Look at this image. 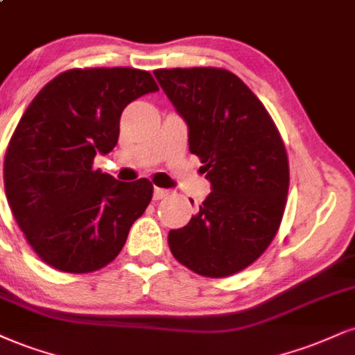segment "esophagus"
<instances>
[{
  "mask_svg": "<svg viewBox=\"0 0 355 355\" xmlns=\"http://www.w3.org/2000/svg\"><path fill=\"white\" fill-rule=\"evenodd\" d=\"M168 193H170L168 190L160 189V187H155V189H153V198H155V200H162V198H165V196L168 195Z\"/></svg>",
  "mask_w": 355,
  "mask_h": 355,
  "instance_id": "esophagus-1",
  "label": "esophagus"
}]
</instances>
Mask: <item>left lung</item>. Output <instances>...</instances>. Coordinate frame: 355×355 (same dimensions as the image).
I'll return each instance as SVG.
<instances>
[{"label": "left lung", "instance_id": "8db88e82", "mask_svg": "<svg viewBox=\"0 0 355 355\" xmlns=\"http://www.w3.org/2000/svg\"><path fill=\"white\" fill-rule=\"evenodd\" d=\"M189 125L190 152L211 193L189 225L170 230L173 258L196 275L226 277L254 263L279 230L289 164L276 123L233 72L221 67L153 71Z\"/></svg>", "mask_w": 355, "mask_h": 355}]
</instances>
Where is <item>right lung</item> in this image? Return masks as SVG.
Here are the masks:
<instances>
[{
    "mask_svg": "<svg viewBox=\"0 0 355 355\" xmlns=\"http://www.w3.org/2000/svg\"><path fill=\"white\" fill-rule=\"evenodd\" d=\"M155 91L148 71L76 67L49 80L24 110L4 153V191L29 246L54 270L107 266L150 203V180L123 183L92 165L117 144L122 110Z\"/></svg>",
    "mask_w": 355,
    "mask_h": 355,
    "instance_id": "obj_1",
    "label": "right lung"
}]
</instances>
